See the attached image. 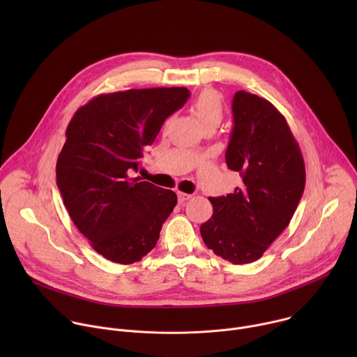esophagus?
Masks as SVG:
<instances>
[{"instance_id":"1","label":"esophagus","mask_w":357,"mask_h":357,"mask_svg":"<svg viewBox=\"0 0 357 357\" xmlns=\"http://www.w3.org/2000/svg\"><path fill=\"white\" fill-rule=\"evenodd\" d=\"M192 196L189 195V193H183V192H178V200H179V203H183V202H186L188 199H190Z\"/></svg>"}]
</instances>
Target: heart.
<instances>
[{"instance_id": "b5f03b06", "label": "heart", "mask_w": 357, "mask_h": 357, "mask_svg": "<svg viewBox=\"0 0 357 357\" xmlns=\"http://www.w3.org/2000/svg\"><path fill=\"white\" fill-rule=\"evenodd\" d=\"M192 109L203 126H219L223 120V103L219 93L213 89H203L192 103Z\"/></svg>"}]
</instances>
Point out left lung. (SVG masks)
Masks as SVG:
<instances>
[{"label": "left lung", "mask_w": 357, "mask_h": 357, "mask_svg": "<svg viewBox=\"0 0 357 357\" xmlns=\"http://www.w3.org/2000/svg\"><path fill=\"white\" fill-rule=\"evenodd\" d=\"M231 110L226 164L243 183L233 193L209 197L213 215L200 234L216 256L248 264L289 225L303 193L305 164L285 117L268 100L238 90Z\"/></svg>", "instance_id": "8db88e82"}]
</instances>
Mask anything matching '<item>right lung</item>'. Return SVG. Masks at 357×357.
<instances>
[{
	"label": "right lung",
	"mask_w": 357,
	"mask_h": 357,
	"mask_svg": "<svg viewBox=\"0 0 357 357\" xmlns=\"http://www.w3.org/2000/svg\"><path fill=\"white\" fill-rule=\"evenodd\" d=\"M186 87L98 94L66 128L56 183L70 219L105 259L132 264L155 247L176 205L174 190L130 178L142 151L189 97Z\"/></svg>",
	"instance_id": "obj_1"
}]
</instances>
